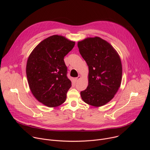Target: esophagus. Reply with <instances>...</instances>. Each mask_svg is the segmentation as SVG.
<instances>
[{"label": "esophagus", "instance_id": "obj_1", "mask_svg": "<svg viewBox=\"0 0 150 150\" xmlns=\"http://www.w3.org/2000/svg\"><path fill=\"white\" fill-rule=\"evenodd\" d=\"M81 78V76L79 75L78 77H76V78H75V81L76 82H78V81Z\"/></svg>", "mask_w": 150, "mask_h": 150}]
</instances>
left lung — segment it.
Returning a JSON list of instances; mask_svg holds the SVG:
<instances>
[{"instance_id":"1","label":"left lung","mask_w":150,"mask_h":150,"mask_svg":"<svg viewBox=\"0 0 150 150\" xmlns=\"http://www.w3.org/2000/svg\"><path fill=\"white\" fill-rule=\"evenodd\" d=\"M79 53L88 66V85L81 92L82 100L94 107L111 101L120 87L122 66L115 48L99 37L78 42Z\"/></svg>"}]
</instances>
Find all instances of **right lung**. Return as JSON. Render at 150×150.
<instances>
[{
	"instance_id": "1",
	"label": "right lung",
	"mask_w": 150,
	"mask_h": 150,
	"mask_svg": "<svg viewBox=\"0 0 150 150\" xmlns=\"http://www.w3.org/2000/svg\"><path fill=\"white\" fill-rule=\"evenodd\" d=\"M75 45L65 37L53 35L41 41L28 56L26 74L30 90L49 108H56L67 99L71 81L67 76L64 57Z\"/></svg>"
}]
</instances>
